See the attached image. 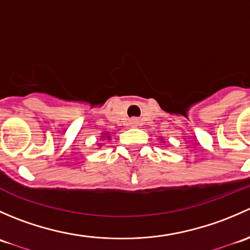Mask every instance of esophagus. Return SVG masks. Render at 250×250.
Returning a JSON list of instances; mask_svg holds the SVG:
<instances>
[{
  "label": "esophagus",
  "mask_w": 250,
  "mask_h": 250,
  "mask_svg": "<svg viewBox=\"0 0 250 250\" xmlns=\"http://www.w3.org/2000/svg\"><path fill=\"white\" fill-rule=\"evenodd\" d=\"M129 123H130V125H134V127H135V125H139L140 121L138 120V118H135V117H134V118H130Z\"/></svg>",
  "instance_id": "34e87169"
}]
</instances>
